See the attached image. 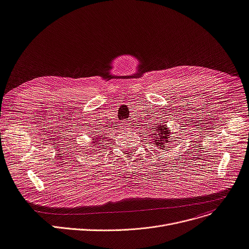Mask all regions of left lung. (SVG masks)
<instances>
[{"instance_id":"1","label":"left lung","mask_w":249,"mask_h":249,"mask_svg":"<svg viewBox=\"0 0 249 249\" xmlns=\"http://www.w3.org/2000/svg\"><path fill=\"white\" fill-rule=\"evenodd\" d=\"M156 128H154V131H151V140H153V144L157 145L158 148L161 149V150H167L168 146L172 144L173 142L171 140L172 138V132L169 130V128L166 124L160 123L158 126H155Z\"/></svg>"}]
</instances>
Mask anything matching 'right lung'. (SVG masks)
I'll list each match as a JSON object with an SVG mask.
<instances>
[{
    "instance_id": "obj_1",
    "label": "right lung",
    "mask_w": 249,
    "mask_h": 249,
    "mask_svg": "<svg viewBox=\"0 0 249 249\" xmlns=\"http://www.w3.org/2000/svg\"><path fill=\"white\" fill-rule=\"evenodd\" d=\"M91 138L93 139L92 142H91V147H90V148L89 149V151H88V153H89V154H93L94 151L100 150V148H101V146H102V145H100V144H102L100 142H102V143H104L102 136H100L99 134H95V136H92ZM88 153H85V154H88Z\"/></svg>"
}]
</instances>
